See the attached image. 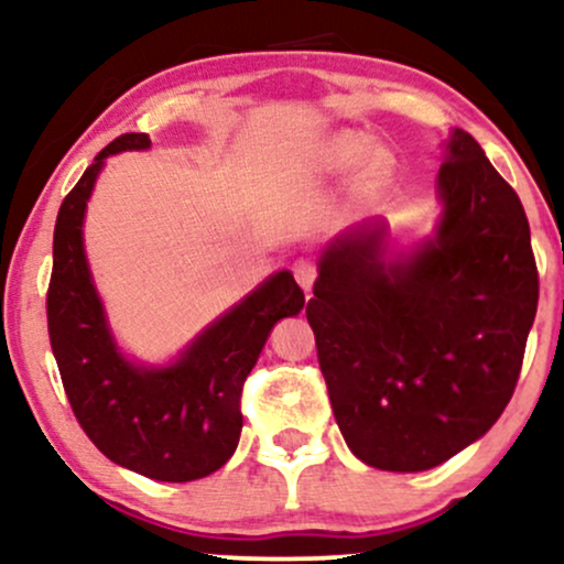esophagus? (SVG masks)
I'll list each match as a JSON object with an SVG mask.
<instances>
[{
    "label": "esophagus",
    "mask_w": 564,
    "mask_h": 564,
    "mask_svg": "<svg viewBox=\"0 0 564 564\" xmlns=\"http://www.w3.org/2000/svg\"><path fill=\"white\" fill-rule=\"evenodd\" d=\"M294 278L300 281V286L304 291H310V289H313L315 278H318V270H315V264L310 260H296L294 262Z\"/></svg>",
    "instance_id": "obj_1"
}]
</instances>
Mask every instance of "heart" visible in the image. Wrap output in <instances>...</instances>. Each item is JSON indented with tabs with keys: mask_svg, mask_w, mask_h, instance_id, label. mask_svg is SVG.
<instances>
[{
	"mask_svg": "<svg viewBox=\"0 0 564 564\" xmlns=\"http://www.w3.org/2000/svg\"><path fill=\"white\" fill-rule=\"evenodd\" d=\"M368 151V140L364 134H345V138L336 140V161H341V164H349V161H358L364 153Z\"/></svg>",
	"mask_w": 564,
	"mask_h": 564,
	"instance_id": "heart-1",
	"label": "heart"
}]
</instances>
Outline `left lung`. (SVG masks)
Masks as SVG:
<instances>
[{"label": "left lung", "instance_id": "1", "mask_svg": "<svg viewBox=\"0 0 564 564\" xmlns=\"http://www.w3.org/2000/svg\"><path fill=\"white\" fill-rule=\"evenodd\" d=\"M437 185L435 241L392 262L381 230L339 238L307 302L336 424L387 471L437 467L498 422L539 307L525 209L464 129Z\"/></svg>", "mask_w": 564, "mask_h": 564}]
</instances>
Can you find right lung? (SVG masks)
<instances>
[{
	"instance_id": "right-lung-1",
	"label": "right lung",
	"mask_w": 564,
	"mask_h": 564,
	"mask_svg": "<svg viewBox=\"0 0 564 564\" xmlns=\"http://www.w3.org/2000/svg\"><path fill=\"white\" fill-rule=\"evenodd\" d=\"M148 145L145 132L116 138L63 198L53 238L47 332L76 422L97 451L151 480L187 482L212 475L232 456L243 426V381L270 328L304 307V291L281 270L212 323L174 366L148 371L127 364L108 334L89 278L82 219L102 159Z\"/></svg>"
}]
</instances>
